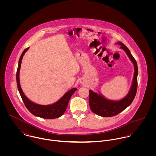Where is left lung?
I'll list each match as a JSON object with an SVG mask.
<instances>
[{
	"instance_id": "8db88e82",
	"label": "left lung",
	"mask_w": 156,
	"mask_h": 156,
	"mask_svg": "<svg viewBox=\"0 0 156 156\" xmlns=\"http://www.w3.org/2000/svg\"><path fill=\"white\" fill-rule=\"evenodd\" d=\"M116 44L119 45L127 54L134 66V75L132 84L127 95L120 100H111L105 98L101 94H98L92 90H89V104L90 110L94 113L103 116L111 117L118 115L123 111L133 101L137 87V65L129 49L122 43L118 41Z\"/></svg>"
}]
</instances>
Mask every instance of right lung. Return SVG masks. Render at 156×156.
<instances>
[{"label": "right lung", "mask_w": 156, "mask_h": 156, "mask_svg": "<svg viewBox=\"0 0 156 156\" xmlns=\"http://www.w3.org/2000/svg\"><path fill=\"white\" fill-rule=\"evenodd\" d=\"M29 48V47L26 48L23 51L22 54L19 61V65H18L17 71V75H16L17 84V87H18L19 93L20 94V96L22 98L23 101L26 108L34 115L38 117L42 118H45V119H55V118H59L66 111L69 100L71 97L72 96V95L73 94V93L77 90V88H73L69 90L58 101H57L56 103L51 105H41L37 104L30 101L23 92L22 89L20 84V78H19L20 69L21 67L23 57L25 54V53L27 51Z\"/></svg>", "instance_id": "add662e5"}]
</instances>
